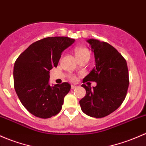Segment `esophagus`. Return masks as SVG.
Here are the masks:
<instances>
[{
    "mask_svg": "<svg viewBox=\"0 0 146 146\" xmlns=\"http://www.w3.org/2000/svg\"><path fill=\"white\" fill-rule=\"evenodd\" d=\"M76 87H77V86H76V85H71V89H76Z\"/></svg>",
    "mask_w": 146,
    "mask_h": 146,
    "instance_id": "34e87169",
    "label": "esophagus"
}]
</instances>
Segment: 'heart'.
Instances as JSON below:
<instances>
[{"mask_svg":"<svg viewBox=\"0 0 146 146\" xmlns=\"http://www.w3.org/2000/svg\"><path fill=\"white\" fill-rule=\"evenodd\" d=\"M75 54L77 59H80V58L85 57V56H88L90 57V52L87 50L85 47H77L75 50ZM69 79L71 81H75L76 80V76H69Z\"/></svg>","mask_w":146,"mask_h":146,"instance_id":"obj_1","label":"heart"}]
</instances>
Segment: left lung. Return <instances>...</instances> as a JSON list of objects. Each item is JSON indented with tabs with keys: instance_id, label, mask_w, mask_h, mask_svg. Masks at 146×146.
<instances>
[{
	"instance_id": "obj_1",
	"label": "left lung",
	"mask_w": 146,
	"mask_h": 146,
	"mask_svg": "<svg viewBox=\"0 0 146 146\" xmlns=\"http://www.w3.org/2000/svg\"><path fill=\"white\" fill-rule=\"evenodd\" d=\"M87 41L94 53L96 64L83 82H96V86L92 89L82 85L86 95L80 105L87 115L104 117L117 110L125 100L129 83L127 61L110 44L95 39Z\"/></svg>"
}]
</instances>
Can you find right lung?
<instances>
[{
	"mask_svg": "<svg viewBox=\"0 0 146 146\" xmlns=\"http://www.w3.org/2000/svg\"><path fill=\"white\" fill-rule=\"evenodd\" d=\"M75 42L68 37H48L31 45L14 66V87L24 108L38 117L50 118L60 112L70 85L50 86V70L56 67L64 50Z\"/></svg>",
	"mask_w": 146,
	"mask_h": 146,
	"instance_id": "add662e5",
	"label": "right lung"
}]
</instances>
